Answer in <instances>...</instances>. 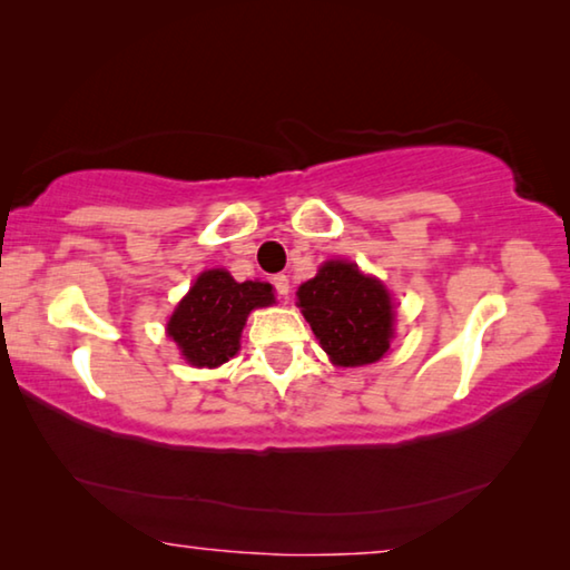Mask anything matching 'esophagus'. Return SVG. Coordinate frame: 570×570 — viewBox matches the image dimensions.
<instances>
[{"mask_svg": "<svg viewBox=\"0 0 570 570\" xmlns=\"http://www.w3.org/2000/svg\"><path fill=\"white\" fill-rule=\"evenodd\" d=\"M272 284H274V288H276V294L282 296V298H288V292H292V284H288V276H284V274H276L274 278H272Z\"/></svg>", "mask_w": 570, "mask_h": 570, "instance_id": "esophagus-1", "label": "esophagus"}]
</instances>
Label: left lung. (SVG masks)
I'll list each match as a JSON object with an SVG mask.
<instances>
[{"label":"left lung","instance_id":"left-lung-1","mask_svg":"<svg viewBox=\"0 0 570 570\" xmlns=\"http://www.w3.org/2000/svg\"><path fill=\"white\" fill-rule=\"evenodd\" d=\"M298 308L336 366L382 360L394 336L392 296L352 262H326L296 292Z\"/></svg>","mask_w":570,"mask_h":570}]
</instances>
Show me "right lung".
Returning a JSON list of instances; mask_svg holds the SVG:
<instances>
[{
    "instance_id": "right-lung-1",
    "label": "right lung",
    "mask_w": 570,
    "mask_h": 570,
    "mask_svg": "<svg viewBox=\"0 0 570 570\" xmlns=\"http://www.w3.org/2000/svg\"><path fill=\"white\" fill-rule=\"evenodd\" d=\"M272 304V284H238L226 268H210L180 298L166 332L188 364L214 370L238 352L248 314L258 306Z\"/></svg>"
}]
</instances>
